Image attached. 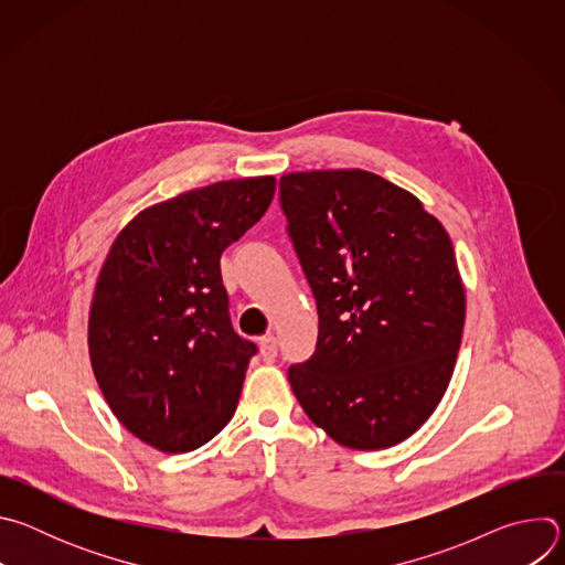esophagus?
Listing matches in <instances>:
<instances>
[{
	"label": "esophagus",
	"mask_w": 565,
	"mask_h": 565,
	"mask_svg": "<svg viewBox=\"0 0 565 565\" xmlns=\"http://www.w3.org/2000/svg\"><path fill=\"white\" fill-rule=\"evenodd\" d=\"M259 347H262L264 362H275L277 360V340H275V335H264L259 340Z\"/></svg>",
	"instance_id": "obj_1"
}]
</instances>
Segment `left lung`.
<instances>
[{
	"label": "left lung",
	"mask_w": 565,
	"mask_h": 565,
	"mask_svg": "<svg viewBox=\"0 0 565 565\" xmlns=\"http://www.w3.org/2000/svg\"><path fill=\"white\" fill-rule=\"evenodd\" d=\"M279 203L312 290L315 353L288 369L306 416L351 449H384L434 414L454 373L465 288L423 203L364 170L286 174Z\"/></svg>",
	"instance_id": "1"
}]
</instances>
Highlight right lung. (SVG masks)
<instances>
[{
	"mask_svg": "<svg viewBox=\"0 0 565 565\" xmlns=\"http://www.w3.org/2000/svg\"><path fill=\"white\" fill-rule=\"evenodd\" d=\"M273 196V177L179 194L134 216L103 264L92 366L114 416L160 451H192L234 416L257 347L232 329L221 255Z\"/></svg>",
	"mask_w": 565,
	"mask_h": 565,
	"instance_id": "right-lung-1",
	"label": "right lung"
}]
</instances>
